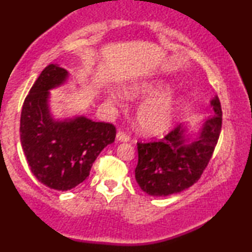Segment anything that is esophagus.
I'll use <instances>...</instances> for the list:
<instances>
[{
    "instance_id": "34e87169",
    "label": "esophagus",
    "mask_w": 252,
    "mask_h": 252,
    "mask_svg": "<svg viewBox=\"0 0 252 252\" xmlns=\"http://www.w3.org/2000/svg\"><path fill=\"white\" fill-rule=\"evenodd\" d=\"M116 140L119 141V142H128V141L130 140V137L128 135H126L125 133L118 132L116 134Z\"/></svg>"
}]
</instances>
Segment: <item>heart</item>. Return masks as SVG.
<instances>
[{"label":"heart","mask_w":252,"mask_h":252,"mask_svg":"<svg viewBox=\"0 0 252 252\" xmlns=\"http://www.w3.org/2000/svg\"><path fill=\"white\" fill-rule=\"evenodd\" d=\"M174 86L166 80L133 82L124 88V94L129 99L153 98L137 109L136 119L141 132L146 135H159L170 128L175 116L186 103L184 96L168 97ZM109 103H117L118 96L108 95Z\"/></svg>","instance_id":"heart-1"}]
</instances>
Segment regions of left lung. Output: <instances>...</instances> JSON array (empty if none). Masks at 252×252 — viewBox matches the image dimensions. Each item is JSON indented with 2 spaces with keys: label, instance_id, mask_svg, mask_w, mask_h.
I'll return each instance as SVG.
<instances>
[{
  "label": "left lung",
  "instance_id": "obj_1",
  "mask_svg": "<svg viewBox=\"0 0 252 252\" xmlns=\"http://www.w3.org/2000/svg\"><path fill=\"white\" fill-rule=\"evenodd\" d=\"M210 106L212 115L194 125H179L158 142L137 143L135 179L144 192L161 197L178 194L201 178L221 129L218 96L210 99Z\"/></svg>",
  "mask_w": 252,
  "mask_h": 252
}]
</instances>
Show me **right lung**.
<instances>
[{
    "mask_svg": "<svg viewBox=\"0 0 252 252\" xmlns=\"http://www.w3.org/2000/svg\"><path fill=\"white\" fill-rule=\"evenodd\" d=\"M70 77L65 68L48 65L26 96L20 117V143L31 171L41 184L62 191L85 181L96 158L116 137L111 124L51 112L50 91L66 85Z\"/></svg>",
    "mask_w": 252,
    "mask_h": 252,
    "instance_id": "1",
    "label": "right lung"
}]
</instances>
